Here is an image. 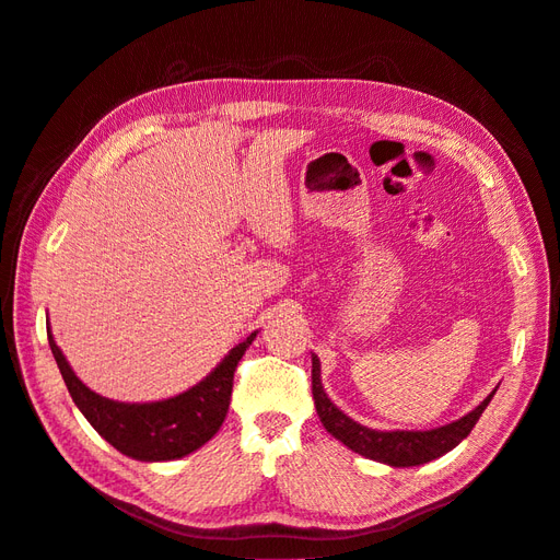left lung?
I'll return each instance as SVG.
<instances>
[{
    "instance_id": "obj_1",
    "label": "left lung",
    "mask_w": 560,
    "mask_h": 560,
    "mask_svg": "<svg viewBox=\"0 0 560 560\" xmlns=\"http://www.w3.org/2000/svg\"><path fill=\"white\" fill-rule=\"evenodd\" d=\"M311 382H313V400H315V411L325 425V430L336 436L338 442H343L348 448L354 453L382 462V465L388 467H419L425 465V462H432L436 457L446 455L453 451L462 440H467V434L474 430L476 421L485 411V407L490 405L494 398V392L485 398L476 409H471L469 415L462 419L442 425V428H432V430H373L357 423L348 415L340 411L331 398L325 394L323 377H320V359L311 354Z\"/></svg>"
}]
</instances>
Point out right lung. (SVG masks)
Segmentation results:
<instances>
[{
	"mask_svg": "<svg viewBox=\"0 0 560 560\" xmlns=\"http://www.w3.org/2000/svg\"><path fill=\"white\" fill-rule=\"evenodd\" d=\"M258 331L237 343L199 384L187 392L155 402H118L103 398L72 373L70 363L59 350L57 340L47 325V340L55 354L61 377L68 386L72 402L84 415L105 442L116 451L141 462L180 459L206 442H210L222 428L231 405L233 373L237 361L247 352Z\"/></svg>",
	"mask_w": 560,
	"mask_h": 560,
	"instance_id": "add662e5",
	"label": "right lung"
}]
</instances>
